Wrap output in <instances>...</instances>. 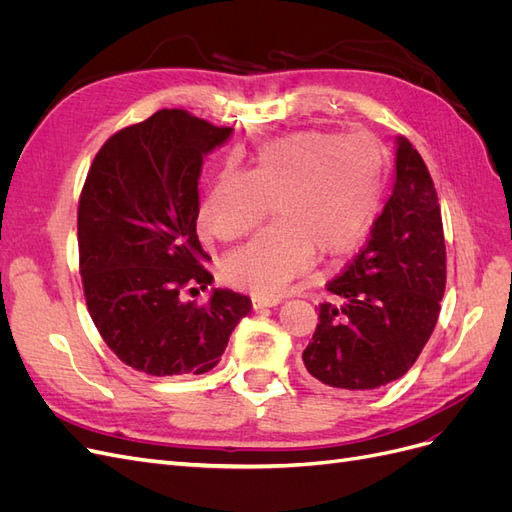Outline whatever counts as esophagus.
I'll list each match as a JSON object with an SVG mask.
<instances>
[{"label": "esophagus", "instance_id": "1", "mask_svg": "<svg viewBox=\"0 0 512 512\" xmlns=\"http://www.w3.org/2000/svg\"><path fill=\"white\" fill-rule=\"evenodd\" d=\"M280 303H282V299H277V297H252V305H254V309L275 307V305H280Z\"/></svg>", "mask_w": 512, "mask_h": 512}]
</instances>
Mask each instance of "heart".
<instances>
[{
    "instance_id": "1",
    "label": "heart",
    "mask_w": 512,
    "mask_h": 512,
    "mask_svg": "<svg viewBox=\"0 0 512 512\" xmlns=\"http://www.w3.org/2000/svg\"><path fill=\"white\" fill-rule=\"evenodd\" d=\"M386 179V153L371 136L303 130L258 151L250 173L224 170L198 211L220 241L252 232L271 205L277 222L224 260V275L256 297H280L312 265L361 245L374 226Z\"/></svg>"
}]
</instances>
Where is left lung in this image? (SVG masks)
Returning <instances> with one entry per match:
<instances>
[{
	"label": "left lung",
	"instance_id": "8db88e82",
	"mask_svg": "<svg viewBox=\"0 0 512 512\" xmlns=\"http://www.w3.org/2000/svg\"><path fill=\"white\" fill-rule=\"evenodd\" d=\"M446 288L438 192L408 138L397 136L395 185L363 250L327 284L305 369L339 391L401 378L436 329Z\"/></svg>",
	"mask_w": 512,
	"mask_h": 512
}]
</instances>
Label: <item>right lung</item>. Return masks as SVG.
<instances>
[{"mask_svg": "<svg viewBox=\"0 0 512 512\" xmlns=\"http://www.w3.org/2000/svg\"><path fill=\"white\" fill-rule=\"evenodd\" d=\"M218 128L162 108L115 132L96 153L79 200V269L89 316L119 361L149 376L205 374L252 312L245 294L211 286V256L196 235L203 158Z\"/></svg>", "mask_w": 512, "mask_h": 512, "instance_id": "right-lung-1", "label": "right lung"}]
</instances>
